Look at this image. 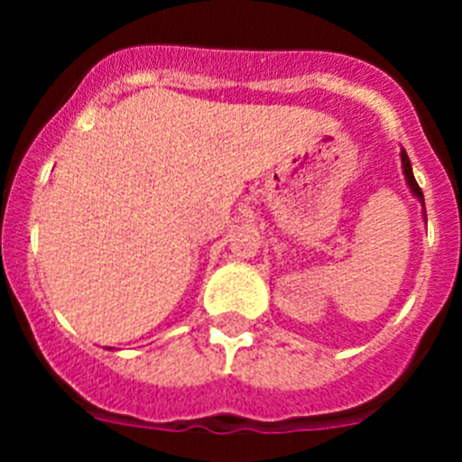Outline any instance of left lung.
Wrapping results in <instances>:
<instances>
[{
    "label": "left lung",
    "instance_id": "8db88e82",
    "mask_svg": "<svg viewBox=\"0 0 462 462\" xmlns=\"http://www.w3.org/2000/svg\"><path fill=\"white\" fill-rule=\"evenodd\" d=\"M400 162H402V173H405L407 187H410L411 196H416V199H419V203H421V208H423V219H426V206H423V191H421V187L416 185V180H414V173H411L410 157H407V152H405V150H400Z\"/></svg>",
    "mask_w": 462,
    "mask_h": 462
}]
</instances>
